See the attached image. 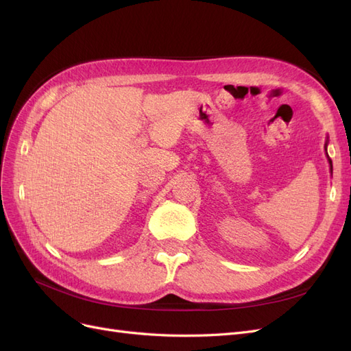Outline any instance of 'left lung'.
Segmentation results:
<instances>
[{"label": "left lung", "instance_id": "1", "mask_svg": "<svg viewBox=\"0 0 351 351\" xmlns=\"http://www.w3.org/2000/svg\"><path fill=\"white\" fill-rule=\"evenodd\" d=\"M326 146H328V139H326V142H325V151H326ZM326 158H328V164H329V169H331V174H332V161H331V158L328 156V154H326Z\"/></svg>", "mask_w": 351, "mask_h": 351}]
</instances>
